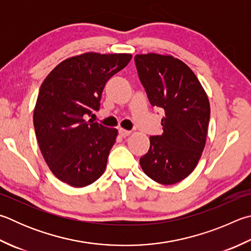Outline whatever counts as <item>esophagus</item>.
Masks as SVG:
<instances>
[{
  "label": "esophagus",
  "mask_w": 251,
  "mask_h": 251,
  "mask_svg": "<svg viewBox=\"0 0 251 251\" xmlns=\"http://www.w3.org/2000/svg\"><path fill=\"white\" fill-rule=\"evenodd\" d=\"M118 133L122 136V137H126V136H129L130 135V130H126L124 128H120L118 129Z\"/></svg>",
  "instance_id": "1"
}]
</instances>
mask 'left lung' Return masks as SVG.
<instances>
[{
  "instance_id": "1",
  "label": "left lung",
  "mask_w": 251,
  "mask_h": 251,
  "mask_svg": "<svg viewBox=\"0 0 251 251\" xmlns=\"http://www.w3.org/2000/svg\"><path fill=\"white\" fill-rule=\"evenodd\" d=\"M139 80L152 106L162 108L163 133L150 137L141 169L161 184L185 179L197 167L206 141L209 102L197 75L179 59L136 54Z\"/></svg>"
}]
</instances>
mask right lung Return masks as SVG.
Segmentation results:
<instances>
[{
    "label": "right lung",
    "mask_w": 251,
    "mask_h": 251,
    "mask_svg": "<svg viewBox=\"0 0 251 251\" xmlns=\"http://www.w3.org/2000/svg\"><path fill=\"white\" fill-rule=\"evenodd\" d=\"M130 59L129 53H83L59 63L43 82L34 127L45 161L59 180L82 188L103 175L117 129L84 117L100 110L105 83Z\"/></svg>",
    "instance_id": "1"
}]
</instances>
